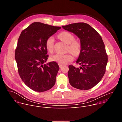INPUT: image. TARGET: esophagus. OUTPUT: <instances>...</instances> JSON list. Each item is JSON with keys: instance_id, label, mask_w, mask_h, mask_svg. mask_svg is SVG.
Listing matches in <instances>:
<instances>
[{"instance_id": "esophagus-1", "label": "esophagus", "mask_w": 122, "mask_h": 122, "mask_svg": "<svg viewBox=\"0 0 122 122\" xmlns=\"http://www.w3.org/2000/svg\"><path fill=\"white\" fill-rule=\"evenodd\" d=\"M58 65H59V67L61 68V67H62V66H63V65L62 64H60V63H59L58 64Z\"/></svg>"}]
</instances>
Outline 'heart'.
Segmentation results:
<instances>
[{"label":"heart","mask_w":122,"mask_h":122,"mask_svg":"<svg viewBox=\"0 0 122 122\" xmlns=\"http://www.w3.org/2000/svg\"><path fill=\"white\" fill-rule=\"evenodd\" d=\"M58 37L63 42L68 44V50L75 56H78L81 50L80 42L75 40L73 35L67 31H63L58 34ZM55 39L53 36L48 37L46 41V47L49 51H52L54 49ZM51 60L64 64L71 61L73 58L71 54L62 55L56 54L51 56Z\"/></svg>","instance_id":"obj_1"}]
</instances>
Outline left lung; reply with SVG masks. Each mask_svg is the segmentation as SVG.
<instances>
[{"label":"left lung","mask_w":122,"mask_h":122,"mask_svg":"<svg viewBox=\"0 0 122 122\" xmlns=\"http://www.w3.org/2000/svg\"><path fill=\"white\" fill-rule=\"evenodd\" d=\"M62 27L77 36L81 44L80 54L76 61L81 66H68L69 83L78 89H90L101 80L106 72L108 55L102 38L86 23L71 24Z\"/></svg>","instance_id":"obj_1"}]
</instances>
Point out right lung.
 Listing matches in <instances>:
<instances>
[{"instance_id": "obj_1", "label": "right lung", "mask_w": 122, "mask_h": 122, "mask_svg": "<svg viewBox=\"0 0 122 122\" xmlns=\"http://www.w3.org/2000/svg\"><path fill=\"white\" fill-rule=\"evenodd\" d=\"M60 28L34 22L19 37L15 51L18 73L25 84L35 91H47L56 83L59 66L54 61L44 64L49 56L46 41Z\"/></svg>"}]
</instances>
